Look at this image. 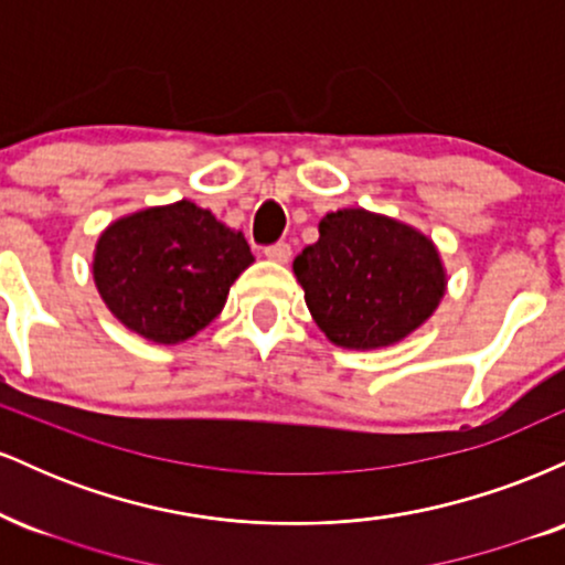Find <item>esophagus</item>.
Here are the masks:
<instances>
[{"instance_id": "esophagus-1", "label": "esophagus", "mask_w": 565, "mask_h": 565, "mask_svg": "<svg viewBox=\"0 0 565 565\" xmlns=\"http://www.w3.org/2000/svg\"><path fill=\"white\" fill-rule=\"evenodd\" d=\"M265 257H268V260H274V263H289L291 246L287 242L265 246Z\"/></svg>"}]
</instances>
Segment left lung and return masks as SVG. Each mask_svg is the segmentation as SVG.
<instances>
[{
    "instance_id": "left-lung-1",
    "label": "left lung",
    "mask_w": 565,
    "mask_h": 565,
    "mask_svg": "<svg viewBox=\"0 0 565 565\" xmlns=\"http://www.w3.org/2000/svg\"><path fill=\"white\" fill-rule=\"evenodd\" d=\"M310 316L334 345L385 348L423 327L446 291L436 244L398 220L337 210L295 257Z\"/></svg>"
}]
</instances>
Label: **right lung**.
<instances>
[{
  "label": "right lung",
  "mask_w": 565,
  "mask_h": 565,
  "mask_svg": "<svg viewBox=\"0 0 565 565\" xmlns=\"http://www.w3.org/2000/svg\"><path fill=\"white\" fill-rule=\"evenodd\" d=\"M252 260L244 233L183 199L108 225L97 238L93 276L127 329L178 345L223 310L231 284Z\"/></svg>",
  "instance_id": "right-lung-1"
}]
</instances>
